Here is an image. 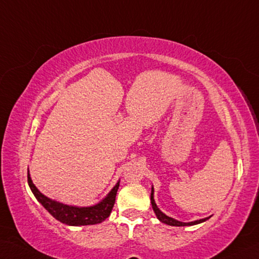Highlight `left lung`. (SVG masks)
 <instances>
[{
	"instance_id": "obj_1",
	"label": "left lung",
	"mask_w": 259,
	"mask_h": 259,
	"mask_svg": "<svg viewBox=\"0 0 259 259\" xmlns=\"http://www.w3.org/2000/svg\"><path fill=\"white\" fill-rule=\"evenodd\" d=\"M153 193H155V189H153V185L151 188V196H150V200H151V205H152V209L155 211V214L157 216V219L159 220L161 223L167 224V225H170V226H191V225H197V224H200L203 223V222H206L207 220H209V217H206V219H201V220H197V221H193V222H188V223H185V222H181L173 219V217H169L167 216L166 214H164L159 208H158L157 203L155 201V198H153Z\"/></svg>"
}]
</instances>
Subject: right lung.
Returning a JSON list of instances; mask_svg holds the SVG:
<instances>
[{
  "label": "right lung",
  "mask_w": 259,
  "mask_h": 259,
  "mask_svg": "<svg viewBox=\"0 0 259 259\" xmlns=\"http://www.w3.org/2000/svg\"><path fill=\"white\" fill-rule=\"evenodd\" d=\"M28 185L31 192L37 199V201L51 214L54 219L58 220L61 223L70 226H81V225H93L102 223L109 217L112 210V207L115 205L116 194L119 188V181L116 183L110 192L104 197L101 201L95 203L93 206L88 207H79V206H71L66 205V203L59 202L39 191L35 187V184L31 181L29 169H28Z\"/></svg>",
  "instance_id": "1"
}]
</instances>
